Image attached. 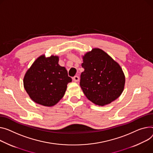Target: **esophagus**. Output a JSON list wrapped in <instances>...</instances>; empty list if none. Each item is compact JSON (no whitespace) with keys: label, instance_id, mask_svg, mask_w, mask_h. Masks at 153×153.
<instances>
[{"label":"esophagus","instance_id":"obj_1","mask_svg":"<svg viewBox=\"0 0 153 153\" xmlns=\"http://www.w3.org/2000/svg\"><path fill=\"white\" fill-rule=\"evenodd\" d=\"M73 81H74V82H78V81L79 80V77L76 76L73 77Z\"/></svg>","mask_w":153,"mask_h":153}]
</instances>
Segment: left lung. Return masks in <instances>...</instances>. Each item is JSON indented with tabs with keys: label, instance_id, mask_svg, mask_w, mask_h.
<instances>
[{
	"label": "left lung",
	"instance_id": "left-lung-1",
	"mask_svg": "<svg viewBox=\"0 0 153 153\" xmlns=\"http://www.w3.org/2000/svg\"><path fill=\"white\" fill-rule=\"evenodd\" d=\"M80 85L85 97L96 105L110 104L123 93L126 77L119 64L105 51L92 48L82 56Z\"/></svg>",
	"mask_w": 153,
	"mask_h": 153
}]
</instances>
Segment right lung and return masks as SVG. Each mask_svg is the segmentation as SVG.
<instances>
[{
    "label": "right lung",
    "mask_w": 153,
    "mask_h": 153,
    "mask_svg": "<svg viewBox=\"0 0 153 153\" xmlns=\"http://www.w3.org/2000/svg\"><path fill=\"white\" fill-rule=\"evenodd\" d=\"M58 62V56L42 55L27 70L23 78L24 88L35 103L50 107L63 97L72 79Z\"/></svg>",
    "instance_id": "add662e5"
}]
</instances>
